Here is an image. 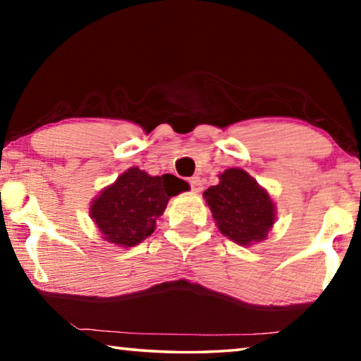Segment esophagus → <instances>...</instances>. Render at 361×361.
Instances as JSON below:
<instances>
[{
  "mask_svg": "<svg viewBox=\"0 0 361 361\" xmlns=\"http://www.w3.org/2000/svg\"><path fill=\"white\" fill-rule=\"evenodd\" d=\"M189 186H191V189L194 192H200L202 191V180L199 178V176H192L191 180H189Z\"/></svg>",
  "mask_w": 361,
  "mask_h": 361,
  "instance_id": "1",
  "label": "esophagus"
}]
</instances>
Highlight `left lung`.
I'll return each instance as SVG.
<instances>
[{
	"label": "left lung",
	"mask_w": 361,
	"mask_h": 361,
	"mask_svg": "<svg viewBox=\"0 0 361 361\" xmlns=\"http://www.w3.org/2000/svg\"><path fill=\"white\" fill-rule=\"evenodd\" d=\"M221 234L240 245L264 240L276 219L269 194L240 169L219 175V185L204 192Z\"/></svg>",
	"instance_id": "obj_1"
}]
</instances>
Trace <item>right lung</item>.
Returning a JSON list of instances; mask_svg holds the SVG:
<instances>
[{
	"label": "right lung",
	"mask_w": 361,
	"mask_h": 361,
	"mask_svg": "<svg viewBox=\"0 0 361 361\" xmlns=\"http://www.w3.org/2000/svg\"><path fill=\"white\" fill-rule=\"evenodd\" d=\"M188 188L175 175L149 176L132 167L103 189L90 207V216L106 242L133 247L154 232L169 199Z\"/></svg>",
	"instance_id": "obj_1"
}]
</instances>
